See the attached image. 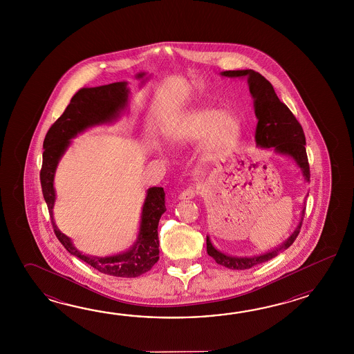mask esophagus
I'll use <instances>...</instances> for the list:
<instances>
[{
    "instance_id": "obj_1",
    "label": "esophagus",
    "mask_w": 354,
    "mask_h": 354,
    "mask_svg": "<svg viewBox=\"0 0 354 354\" xmlns=\"http://www.w3.org/2000/svg\"><path fill=\"white\" fill-rule=\"evenodd\" d=\"M195 196V188L192 187V186H189V187L186 188L183 192H180V200H191V198H194Z\"/></svg>"
}]
</instances>
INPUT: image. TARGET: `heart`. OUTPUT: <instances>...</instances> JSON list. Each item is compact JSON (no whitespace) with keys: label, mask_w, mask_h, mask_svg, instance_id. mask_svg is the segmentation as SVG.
<instances>
[{"label":"heart","mask_w":354,"mask_h":354,"mask_svg":"<svg viewBox=\"0 0 354 354\" xmlns=\"http://www.w3.org/2000/svg\"><path fill=\"white\" fill-rule=\"evenodd\" d=\"M241 131V122L234 113L203 107L186 113L169 138L177 144L192 143L205 138V154L215 159L233 149Z\"/></svg>","instance_id":"b5f03b06"}]
</instances>
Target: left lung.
Wrapping results in <instances>:
<instances>
[{"label": "left lung", "instance_id": "8db88e82", "mask_svg": "<svg viewBox=\"0 0 354 354\" xmlns=\"http://www.w3.org/2000/svg\"><path fill=\"white\" fill-rule=\"evenodd\" d=\"M220 75L229 78H243L248 81L249 91L254 101V113L258 124L256 128V144L261 149H273L277 154L286 156L294 159L296 166L300 168L304 180L310 182V168H308V154H306V140L305 134L296 120L294 113L290 111L283 102L279 101L273 86L263 75L254 72L253 69L243 71H225ZM305 216V203L301 211V220L294 233L291 234L281 245L272 249L267 253L253 257L229 256L212 245L210 236H206L207 254L215 259L216 263L224 266L230 270H248L253 266L263 263L272 258L279 256V252L288 248L300 233L302 218Z\"/></svg>", "mask_w": 354, "mask_h": 354}]
</instances>
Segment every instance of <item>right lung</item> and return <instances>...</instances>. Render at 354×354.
I'll return each instance as SVG.
<instances>
[{"mask_svg":"<svg viewBox=\"0 0 354 354\" xmlns=\"http://www.w3.org/2000/svg\"><path fill=\"white\" fill-rule=\"evenodd\" d=\"M144 75L145 73H138L136 78L143 80ZM129 93L128 82L110 83L78 91L66 111L46 133L43 144V166L40 171L41 189L52 218L54 233L63 247L72 256L78 257L98 272L127 279L143 274L158 262L159 218L166 211V194L163 188L151 187L147 191L136 241L128 250L115 256H88L75 248L71 238L62 233L55 225L53 207L55 203L54 176L60 158L72 143V139L87 129L118 120L128 107Z\"/></svg>","mask_w":354,"mask_h":354,"instance_id":"1","label":"right lung"}]
</instances>
